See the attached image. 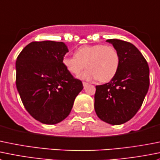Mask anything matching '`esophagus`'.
I'll list each match as a JSON object with an SVG mask.
<instances>
[{
    "label": "esophagus",
    "instance_id": "esophagus-1",
    "mask_svg": "<svg viewBox=\"0 0 160 160\" xmlns=\"http://www.w3.org/2000/svg\"><path fill=\"white\" fill-rule=\"evenodd\" d=\"M83 88H86V87L88 85V83H87V82H83Z\"/></svg>",
    "mask_w": 160,
    "mask_h": 160
}]
</instances>
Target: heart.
I'll list each match as a JSON object with an SVG mask.
<instances>
[{"mask_svg":"<svg viewBox=\"0 0 160 160\" xmlns=\"http://www.w3.org/2000/svg\"><path fill=\"white\" fill-rule=\"evenodd\" d=\"M62 64L74 76L80 75L86 65L88 69L82 74L81 78L88 80L98 79L102 83H106L117 72L119 56L112 46L84 45L76 50L73 57H64Z\"/></svg>","mask_w":160,"mask_h":160,"instance_id":"heart-1","label":"heart"}]
</instances>
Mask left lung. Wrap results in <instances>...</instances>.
Returning a JSON list of instances; mask_svg holds the SVG:
<instances>
[{
  "mask_svg": "<svg viewBox=\"0 0 160 160\" xmlns=\"http://www.w3.org/2000/svg\"><path fill=\"white\" fill-rule=\"evenodd\" d=\"M119 56L116 76L108 83L96 86L94 109L102 121L112 125L126 123L142 106L149 88V68L131 43L109 39Z\"/></svg>",
  "mask_w": 160,
  "mask_h": 160,
  "instance_id": "8db88e82",
  "label": "left lung"
}]
</instances>
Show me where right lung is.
Here are the masks:
<instances>
[{
  "label": "right lung",
  "mask_w": 160,
  "mask_h": 160,
  "mask_svg": "<svg viewBox=\"0 0 160 160\" xmlns=\"http://www.w3.org/2000/svg\"><path fill=\"white\" fill-rule=\"evenodd\" d=\"M68 52L63 42L34 41L17 58L16 88L22 102L28 112L44 124L66 119L83 88L63 66Z\"/></svg>",
  "instance_id": "add662e5"
}]
</instances>
